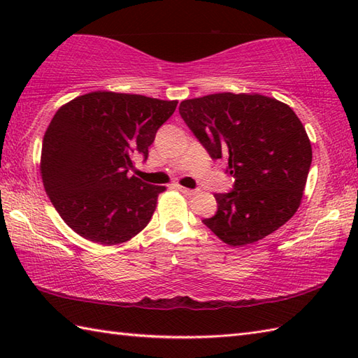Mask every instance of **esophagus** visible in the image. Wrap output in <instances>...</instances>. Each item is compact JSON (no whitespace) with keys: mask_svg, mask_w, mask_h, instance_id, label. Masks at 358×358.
<instances>
[{"mask_svg":"<svg viewBox=\"0 0 358 358\" xmlns=\"http://www.w3.org/2000/svg\"><path fill=\"white\" fill-rule=\"evenodd\" d=\"M178 189L183 194H186V195H195L196 194V191H194V189H189V187H183V186H178Z\"/></svg>","mask_w":358,"mask_h":358,"instance_id":"34e87169","label":"esophagus"}]
</instances>
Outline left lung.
I'll use <instances>...</instances> for the list:
<instances>
[{
    "label": "left lung",
    "instance_id": "8db88e82",
    "mask_svg": "<svg viewBox=\"0 0 358 358\" xmlns=\"http://www.w3.org/2000/svg\"><path fill=\"white\" fill-rule=\"evenodd\" d=\"M180 115L209 155L227 158L234 191L215 194L217 214L203 223L229 246L268 237L294 217L313 148L287 104L260 94H210L180 103Z\"/></svg>",
    "mask_w": 358,
    "mask_h": 358
}]
</instances>
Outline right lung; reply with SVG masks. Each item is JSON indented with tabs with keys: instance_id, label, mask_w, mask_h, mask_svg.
Instances as JSON below:
<instances>
[{
	"instance_id": "add662e5",
	"label": "right lung",
	"mask_w": 358,
	"mask_h": 358,
	"mask_svg": "<svg viewBox=\"0 0 358 358\" xmlns=\"http://www.w3.org/2000/svg\"><path fill=\"white\" fill-rule=\"evenodd\" d=\"M177 104L96 90L57 110L43 138L40 172L53 208L72 231L113 246L148 226L166 187L129 177L132 155L148 158Z\"/></svg>"
}]
</instances>
